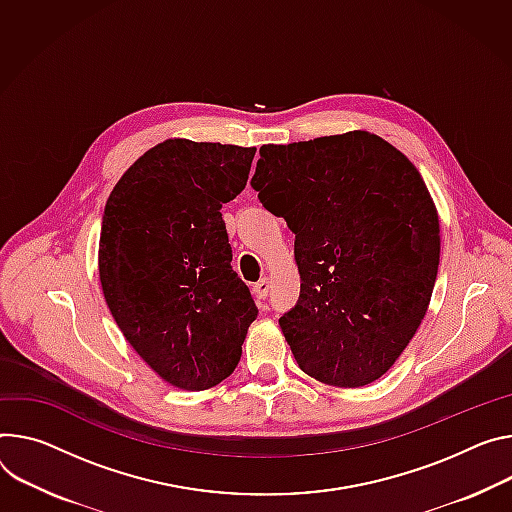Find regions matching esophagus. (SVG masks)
I'll list each match as a JSON object with an SVG mask.
<instances>
[{
  "mask_svg": "<svg viewBox=\"0 0 512 512\" xmlns=\"http://www.w3.org/2000/svg\"><path fill=\"white\" fill-rule=\"evenodd\" d=\"M267 294H269V280H267V277H263V280H259V282L253 286V296H255L257 300H265Z\"/></svg>",
  "mask_w": 512,
  "mask_h": 512,
  "instance_id": "34e87169",
  "label": "esophagus"
}]
</instances>
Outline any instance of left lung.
Returning a JSON list of instances; mask_svg holds the SVG:
<instances>
[{
  "label": "left lung",
  "instance_id": "left-lung-1",
  "mask_svg": "<svg viewBox=\"0 0 512 512\" xmlns=\"http://www.w3.org/2000/svg\"><path fill=\"white\" fill-rule=\"evenodd\" d=\"M251 185L296 235L300 300L280 318L304 374L380 380L427 314L441 226L410 159L367 130L263 145Z\"/></svg>",
  "mask_w": 512,
  "mask_h": 512
}]
</instances>
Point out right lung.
Returning <instances> with one entry per match:
<instances>
[{
    "label": "right lung",
    "mask_w": 512,
    "mask_h": 512,
    "mask_svg": "<svg viewBox=\"0 0 512 512\" xmlns=\"http://www.w3.org/2000/svg\"><path fill=\"white\" fill-rule=\"evenodd\" d=\"M255 147L167 138L138 157L106 202L98 269L132 349L173 388L235 371L257 306L230 267L222 204L247 185Z\"/></svg>",
    "instance_id": "right-lung-1"
}]
</instances>
